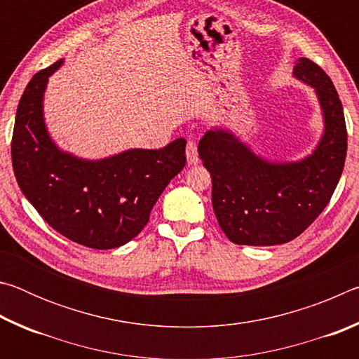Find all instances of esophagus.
<instances>
[{
	"instance_id": "obj_1",
	"label": "esophagus",
	"mask_w": 359,
	"mask_h": 359,
	"mask_svg": "<svg viewBox=\"0 0 359 359\" xmlns=\"http://www.w3.org/2000/svg\"><path fill=\"white\" fill-rule=\"evenodd\" d=\"M187 161H188V165H198V161H199L198 147L193 141H188V144H187Z\"/></svg>"
}]
</instances>
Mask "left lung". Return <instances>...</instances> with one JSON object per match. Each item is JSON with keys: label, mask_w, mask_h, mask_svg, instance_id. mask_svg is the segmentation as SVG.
I'll use <instances>...</instances> for the list:
<instances>
[{"label": "left lung", "mask_w": 359, "mask_h": 359, "mask_svg": "<svg viewBox=\"0 0 359 359\" xmlns=\"http://www.w3.org/2000/svg\"><path fill=\"white\" fill-rule=\"evenodd\" d=\"M293 74L315 88L325 131L301 161L274 163L253 154L233 133L214 128L198 151L212 177V205L226 238L239 245H277L293 241L330 203L347 156L342 102L330 76L309 58Z\"/></svg>", "instance_id": "obj_1"}]
</instances>
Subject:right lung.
<instances>
[{
  "label": "right lung",
  "mask_w": 359,
  "mask_h": 359,
  "mask_svg": "<svg viewBox=\"0 0 359 359\" xmlns=\"http://www.w3.org/2000/svg\"><path fill=\"white\" fill-rule=\"evenodd\" d=\"M63 60L36 72L17 107L11 155L22 193L65 238L107 250L130 242L187 163L185 139L160 150L131 149L104 160H82L48 136L42 100Z\"/></svg>",
  "instance_id": "1"
}]
</instances>
